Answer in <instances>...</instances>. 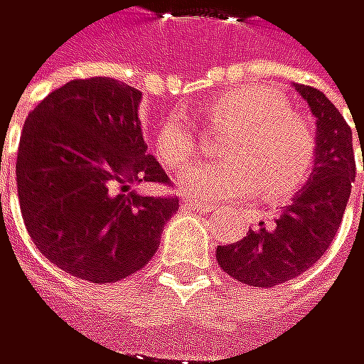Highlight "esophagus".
I'll return each instance as SVG.
<instances>
[{
    "instance_id": "obj_1",
    "label": "esophagus",
    "mask_w": 364,
    "mask_h": 364,
    "mask_svg": "<svg viewBox=\"0 0 364 364\" xmlns=\"http://www.w3.org/2000/svg\"><path fill=\"white\" fill-rule=\"evenodd\" d=\"M182 206L184 208H197V210H210V204H206V202H197V199H182Z\"/></svg>"
}]
</instances>
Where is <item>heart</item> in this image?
Instances as JSON below:
<instances>
[{
    "label": "heart",
    "instance_id": "obj_1",
    "mask_svg": "<svg viewBox=\"0 0 364 364\" xmlns=\"http://www.w3.org/2000/svg\"><path fill=\"white\" fill-rule=\"evenodd\" d=\"M213 130L234 128L223 143V162H204L182 176V188L199 199L250 197L282 202L301 188L315 167L317 141L308 123L291 114L274 88L245 84L217 95L206 106ZM202 151L193 125L176 114L156 132V154L169 171H182Z\"/></svg>",
    "mask_w": 364,
    "mask_h": 364
}]
</instances>
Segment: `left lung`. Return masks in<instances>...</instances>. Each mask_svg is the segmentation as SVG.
Returning <instances> with one entry per match:
<instances>
[{
    "label": "left lung",
    "instance_id": "1",
    "mask_svg": "<svg viewBox=\"0 0 364 364\" xmlns=\"http://www.w3.org/2000/svg\"><path fill=\"white\" fill-rule=\"evenodd\" d=\"M295 90L317 117V154L311 182L274 223L260 221L243 241L217 245L219 267L250 287L269 289L289 282L323 256L341 228L356 178L348 121L321 90L306 84H295Z\"/></svg>",
    "mask_w": 364,
    "mask_h": 364
}]
</instances>
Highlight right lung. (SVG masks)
<instances>
[{"mask_svg":"<svg viewBox=\"0 0 364 364\" xmlns=\"http://www.w3.org/2000/svg\"><path fill=\"white\" fill-rule=\"evenodd\" d=\"M141 90L112 77L71 80L28 114L16 151L19 206L41 254L95 284L143 269L178 195H139L136 184L171 186L147 154Z\"/></svg>","mask_w":364,"mask_h":364,"instance_id":"right-lung-1","label":"right lung"}]
</instances>
